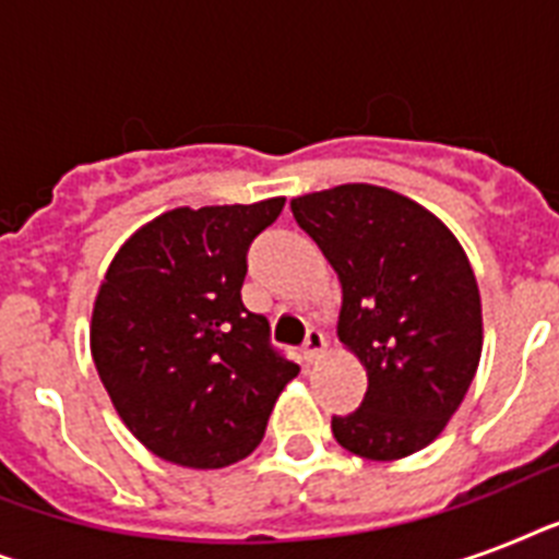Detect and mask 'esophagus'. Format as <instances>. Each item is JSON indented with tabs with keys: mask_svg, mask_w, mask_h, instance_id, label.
I'll return each mask as SVG.
<instances>
[{
	"mask_svg": "<svg viewBox=\"0 0 559 559\" xmlns=\"http://www.w3.org/2000/svg\"><path fill=\"white\" fill-rule=\"evenodd\" d=\"M328 348V340H324V333L319 328H310L305 336V345H301V354H305L307 362H313V359L322 357V350Z\"/></svg>",
	"mask_w": 559,
	"mask_h": 559,
	"instance_id": "34e87169",
	"label": "esophagus"
}]
</instances>
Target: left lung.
<instances>
[{
    "instance_id": "left-lung-1",
    "label": "left lung",
    "mask_w": 559,
    "mask_h": 559,
    "mask_svg": "<svg viewBox=\"0 0 559 559\" xmlns=\"http://www.w3.org/2000/svg\"><path fill=\"white\" fill-rule=\"evenodd\" d=\"M340 275V340L368 371L333 438L371 461L406 459L443 432L481 357V298L452 231L408 197L336 186L289 202Z\"/></svg>"
}]
</instances>
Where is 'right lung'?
I'll return each instance as SVG.
<instances>
[{"label":"right lung","mask_w":559,"mask_h":559,"mask_svg":"<svg viewBox=\"0 0 559 559\" xmlns=\"http://www.w3.org/2000/svg\"><path fill=\"white\" fill-rule=\"evenodd\" d=\"M284 209H174L139 228L109 263L92 310V359L139 441L193 469L228 467L263 441L298 366L246 310V252Z\"/></svg>","instance_id":"right-lung-1"}]
</instances>
